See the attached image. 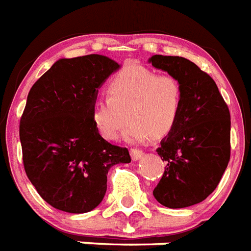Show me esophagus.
Listing matches in <instances>:
<instances>
[{
	"label": "esophagus",
	"mask_w": 251,
	"mask_h": 251,
	"mask_svg": "<svg viewBox=\"0 0 251 251\" xmlns=\"http://www.w3.org/2000/svg\"><path fill=\"white\" fill-rule=\"evenodd\" d=\"M144 155V151L140 149H131V157L133 160H137Z\"/></svg>",
	"instance_id": "34e87169"
}]
</instances>
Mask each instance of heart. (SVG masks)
<instances>
[{
	"label": "heart",
	"instance_id": "b5f03b06",
	"mask_svg": "<svg viewBox=\"0 0 251 251\" xmlns=\"http://www.w3.org/2000/svg\"><path fill=\"white\" fill-rule=\"evenodd\" d=\"M109 97L93 103V120L106 140L115 141L131 120L127 137L141 141L168 136L180 119L184 91L174 76L159 75L142 66H128L114 76Z\"/></svg>",
	"mask_w": 251,
	"mask_h": 251
}]
</instances>
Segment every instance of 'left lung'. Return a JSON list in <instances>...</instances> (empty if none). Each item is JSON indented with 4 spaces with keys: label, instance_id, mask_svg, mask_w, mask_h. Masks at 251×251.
<instances>
[{
    "label": "left lung",
    "instance_id": "left-lung-1",
    "mask_svg": "<svg viewBox=\"0 0 251 251\" xmlns=\"http://www.w3.org/2000/svg\"><path fill=\"white\" fill-rule=\"evenodd\" d=\"M149 62L184 91L179 122L157 149L166 167L153 194L166 207L193 206L215 190L229 162V109L211 76L189 59L153 55Z\"/></svg>",
    "mask_w": 251,
    "mask_h": 251
}]
</instances>
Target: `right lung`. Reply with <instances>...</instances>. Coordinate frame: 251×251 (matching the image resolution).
<instances>
[{"label": "right lung", "instance_id": "add662e5", "mask_svg": "<svg viewBox=\"0 0 251 251\" xmlns=\"http://www.w3.org/2000/svg\"><path fill=\"white\" fill-rule=\"evenodd\" d=\"M118 69L98 54L59 59L28 93L19 126L24 170L61 211H92L105 197L110 168L131 162L127 148L106 141L93 120L98 88Z\"/></svg>", "mask_w": 251, "mask_h": 251}]
</instances>
